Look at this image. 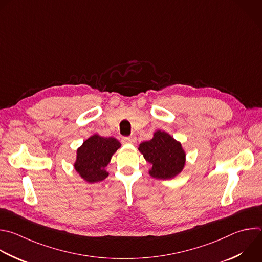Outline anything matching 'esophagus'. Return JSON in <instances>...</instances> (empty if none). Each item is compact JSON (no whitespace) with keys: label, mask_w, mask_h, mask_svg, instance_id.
<instances>
[{"label":"esophagus","mask_w":262,"mask_h":262,"mask_svg":"<svg viewBox=\"0 0 262 262\" xmlns=\"http://www.w3.org/2000/svg\"><path fill=\"white\" fill-rule=\"evenodd\" d=\"M137 138L136 137H125L122 138V143L123 144H136Z\"/></svg>","instance_id":"34e87169"}]
</instances>
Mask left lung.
Segmentation results:
<instances>
[{
    "label": "left lung",
    "mask_w": 262,
    "mask_h": 262,
    "mask_svg": "<svg viewBox=\"0 0 262 262\" xmlns=\"http://www.w3.org/2000/svg\"><path fill=\"white\" fill-rule=\"evenodd\" d=\"M138 149L151 164L149 175L155 179L177 177L186 163V152L182 144L164 130H156L153 138L141 143Z\"/></svg>",
    "instance_id": "8db88e82"
}]
</instances>
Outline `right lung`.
I'll use <instances>...</instances> for the list:
<instances>
[{"label": "right lung", "mask_w": 262, "mask_h": 262, "mask_svg": "<svg viewBox=\"0 0 262 262\" xmlns=\"http://www.w3.org/2000/svg\"><path fill=\"white\" fill-rule=\"evenodd\" d=\"M120 147V142L113 137H102L99 134L91 136L77 149L75 170L85 182L103 181L109 176L107 165Z\"/></svg>", "instance_id": "obj_1"}]
</instances>
